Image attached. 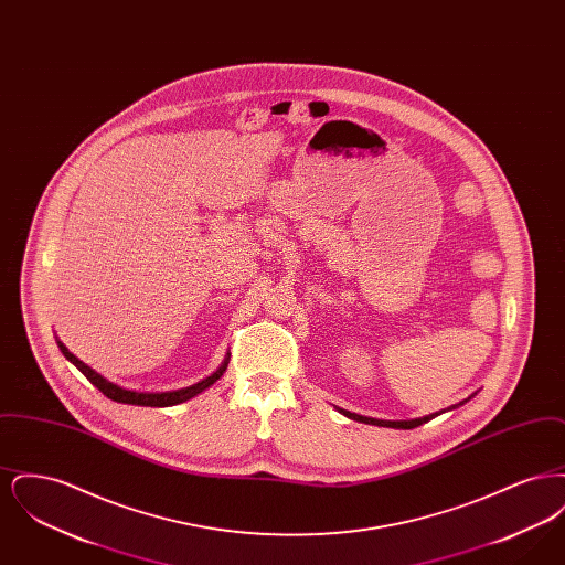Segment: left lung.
Here are the masks:
<instances>
[{"label":"left lung","mask_w":565,"mask_h":565,"mask_svg":"<svg viewBox=\"0 0 565 565\" xmlns=\"http://www.w3.org/2000/svg\"><path fill=\"white\" fill-rule=\"evenodd\" d=\"M475 396V394H472ZM470 396V398H472ZM470 398H466V401H461L459 404H454V406H449V408H457V406H461L463 403H468ZM345 417H350L353 422H360V424H369V426H381V428H396V430H411V428H417V426H422V424H428L430 419L434 417H438L440 413H445V411H436V413H431V415H426V417H417V419H403V422H387V419H375V417H364V415H358V413H351V411H345V408H339Z\"/></svg>","instance_id":"1"}]
</instances>
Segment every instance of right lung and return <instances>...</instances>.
I'll list each match as a JSON object with an SVG mask.
<instances>
[{
    "instance_id": "add662e5",
    "label": "right lung",
    "mask_w": 565,
    "mask_h": 565,
    "mask_svg": "<svg viewBox=\"0 0 565 565\" xmlns=\"http://www.w3.org/2000/svg\"><path fill=\"white\" fill-rule=\"evenodd\" d=\"M61 353L81 371L82 375L86 376L104 396H108L109 401L114 403L135 404V406H173V404L186 403L190 398H194L196 394L205 392L207 387H212L220 376L224 375L226 366H228V355L224 358V362L220 364V369L205 376L203 381L190 385V387H182V390H173V392H134V390H125L116 383L108 381L106 376L99 375L97 371H93L90 366H86L82 360H78L72 351L67 350L61 341H56Z\"/></svg>"
}]
</instances>
